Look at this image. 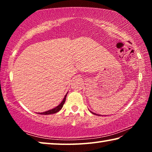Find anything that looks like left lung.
<instances>
[{
  "mask_svg": "<svg viewBox=\"0 0 152 152\" xmlns=\"http://www.w3.org/2000/svg\"><path fill=\"white\" fill-rule=\"evenodd\" d=\"M92 113V114H95V113H92V112H91ZM95 115H96V114H95Z\"/></svg>",
  "mask_w": 152,
  "mask_h": 152,
  "instance_id": "8db88e82",
  "label": "left lung"
}]
</instances>
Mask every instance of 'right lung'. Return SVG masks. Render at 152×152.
Returning a JSON list of instances; mask_svg holds the SVG:
<instances>
[{
	"instance_id": "right-lung-1",
	"label": "right lung",
	"mask_w": 152,
	"mask_h": 152,
	"mask_svg": "<svg viewBox=\"0 0 152 152\" xmlns=\"http://www.w3.org/2000/svg\"><path fill=\"white\" fill-rule=\"evenodd\" d=\"M66 96H67V94H66V96H64L62 102H61V103L59 104L58 107H55L54 109L49 110H48V111H45V112H43V113H41L40 114L41 115H51V114H54V113H58V111H60V110L61 109V108L63 107V105L64 104V102H65V101H66Z\"/></svg>"
}]
</instances>
